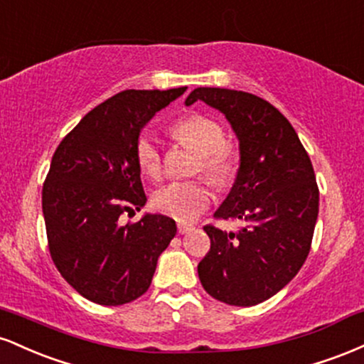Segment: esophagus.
<instances>
[{
	"label": "esophagus",
	"instance_id": "obj_1",
	"mask_svg": "<svg viewBox=\"0 0 364 364\" xmlns=\"http://www.w3.org/2000/svg\"><path fill=\"white\" fill-rule=\"evenodd\" d=\"M190 231H193V225L191 224H185V223H179L178 224V232L179 235H188Z\"/></svg>",
	"mask_w": 364,
	"mask_h": 364
}]
</instances>
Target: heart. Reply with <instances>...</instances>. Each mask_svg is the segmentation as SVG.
I'll use <instances>...</instances> for the list:
<instances>
[{
  "label": "heart",
  "mask_w": 364,
  "mask_h": 364,
  "mask_svg": "<svg viewBox=\"0 0 364 364\" xmlns=\"http://www.w3.org/2000/svg\"><path fill=\"white\" fill-rule=\"evenodd\" d=\"M173 135L183 145L198 154L196 169L217 186H224L235 178L237 169V150L224 140V129L207 116L193 114L174 123ZM136 159L140 169L150 178H159L162 159L152 136H140L136 144ZM212 191L205 181H173L156 190L154 207L176 220L190 223L200 217L210 205Z\"/></svg>",
  "instance_id": "obj_1"
}]
</instances>
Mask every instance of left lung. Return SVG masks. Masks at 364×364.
I'll list each match as a JSON object with an SVG mask.
<instances>
[{
	"mask_svg": "<svg viewBox=\"0 0 364 364\" xmlns=\"http://www.w3.org/2000/svg\"><path fill=\"white\" fill-rule=\"evenodd\" d=\"M223 112L240 141L235 185L219 219H240L237 232L205 225L210 252L198 277L212 298L253 306L277 294L310 253L318 217V186L306 150L282 112L248 92L198 87L185 104Z\"/></svg>",
	"mask_w": 364,
	"mask_h": 364,
	"instance_id": "1",
	"label": "left lung"
}]
</instances>
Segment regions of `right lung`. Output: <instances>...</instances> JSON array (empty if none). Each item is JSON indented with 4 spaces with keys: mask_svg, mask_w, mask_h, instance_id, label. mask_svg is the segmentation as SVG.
<instances>
[{
    "mask_svg": "<svg viewBox=\"0 0 364 364\" xmlns=\"http://www.w3.org/2000/svg\"><path fill=\"white\" fill-rule=\"evenodd\" d=\"M185 92H119L87 112L54 152L43 188L49 252L65 281L92 303L140 298L176 236L168 215L144 214L127 225L119 215L147 203L136 159L141 129Z\"/></svg>",
    "mask_w": 364,
    "mask_h": 364,
    "instance_id": "add662e5",
    "label": "right lung"
}]
</instances>
